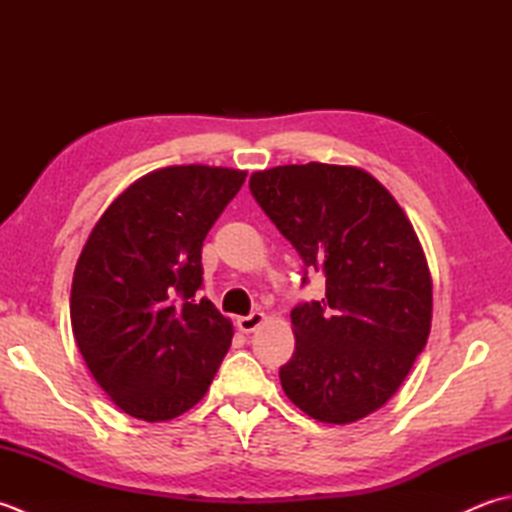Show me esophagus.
<instances>
[{"instance_id":"obj_1","label":"esophagus","mask_w":512,"mask_h":512,"mask_svg":"<svg viewBox=\"0 0 512 512\" xmlns=\"http://www.w3.org/2000/svg\"><path fill=\"white\" fill-rule=\"evenodd\" d=\"M264 321H266V314L255 310V312H250L248 317H237V328L248 334V332H255Z\"/></svg>"}]
</instances>
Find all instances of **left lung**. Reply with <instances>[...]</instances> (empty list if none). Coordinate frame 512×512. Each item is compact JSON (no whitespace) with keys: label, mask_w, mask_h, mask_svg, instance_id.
I'll return each mask as SVG.
<instances>
[{"label":"left lung","mask_w":512,"mask_h":512,"mask_svg":"<svg viewBox=\"0 0 512 512\" xmlns=\"http://www.w3.org/2000/svg\"><path fill=\"white\" fill-rule=\"evenodd\" d=\"M250 193L325 277V299L292 308L295 354L281 387L310 418L350 424L407 378L431 330V275L418 235L383 184L358 167L284 165L250 176ZM306 284V277H303Z\"/></svg>","instance_id":"1"}]
</instances>
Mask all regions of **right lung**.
<instances>
[{
    "label": "right lung",
    "mask_w": 512,
    "mask_h": 512,
    "mask_svg": "<svg viewBox=\"0 0 512 512\" xmlns=\"http://www.w3.org/2000/svg\"><path fill=\"white\" fill-rule=\"evenodd\" d=\"M246 171L147 173L107 206L74 268L70 319L94 380L145 422L182 416L209 389L233 325L202 286V242Z\"/></svg>",
    "instance_id": "obj_1"
}]
</instances>
